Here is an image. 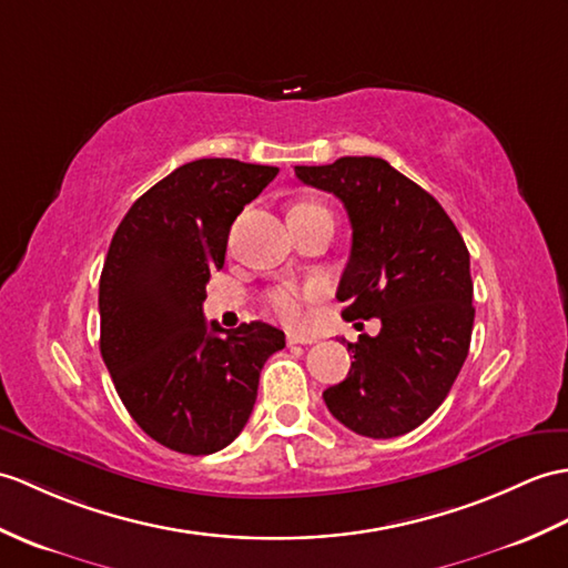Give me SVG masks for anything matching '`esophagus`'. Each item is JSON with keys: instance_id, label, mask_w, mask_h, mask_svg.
I'll return each mask as SVG.
<instances>
[{"instance_id": "1", "label": "esophagus", "mask_w": 568, "mask_h": 568, "mask_svg": "<svg viewBox=\"0 0 568 568\" xmlns=\"http://www.w3.org/2000/svg\"><path fill=\"white\" fill-rule=\"evenodd\" d=\"M285 341L290 346H295V344H302V346H307V344H314V336H310V334H295V332H290L287 336H285Z\"/></svg>"}]
</instances>
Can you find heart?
Wrapping results in <instances>:
<instances>
[{"instance_id": "b5f03b06", "label": "heart", "mask_w": 568, "mask_h": 568, "mask_svg": "<svg viewBox=\"0 0 568 568\" xmlns=\"http://www.w3.org/2000/svg\"><path fill=\"white\" fill-rule=\"evenodd\" d=\"M300 207H320L314 203H302ZM324 295V285L322 283H305V285H295V283H283V285H275L271 290H266V295H263V305L266 310L275 316V320H281L283 324H302L305 320V312L307 305L314 300H320Z\"/></svg>"}]
</instances>
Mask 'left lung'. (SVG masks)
<instances>
[{"label":"left lung","mask_w":568,"mask_h":568,"mask_svg":"<svg viewBox=\"0 0 568 568\" xmlns=\"http://www.w3.org/2000/svg\"><path fill=\"white\" fill-rule=\"evenodd\" d=\"M305 186L344 203L351 258L336 297L346 320H377L348 377L324 392L326 408L365 438H397L438 408L469 353L474 307L463 234L430 193L379 156L295 166Z\"/></svg>","instance_id":"1"}]
</instances>
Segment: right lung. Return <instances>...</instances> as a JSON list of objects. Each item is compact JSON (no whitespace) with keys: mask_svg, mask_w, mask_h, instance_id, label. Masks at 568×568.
<instances>
[{"mask_svg":"<svg viewBox=\"0 0 568 568\" xmlns=\"http://www.w3.org/2000/svg\"><path fill=\"white\" fill-rule=\"evenodd\" d=\"M278 166L195 160L128 210L101 281V355L118 397L152 440L181 455L227 447L254 412L261 367L285 348L263 322L224 332L205 322L210 273L230 230Z\"/></svg>","mask_w":568,"mask_h":568,"instance_id":"right-lung-1","label":"right lung"}]
</instances>
